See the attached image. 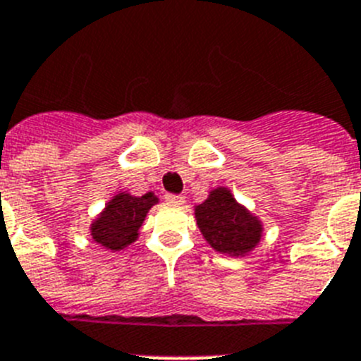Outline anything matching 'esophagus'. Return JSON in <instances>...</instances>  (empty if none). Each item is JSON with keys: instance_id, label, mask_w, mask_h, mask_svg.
Here are the masks:
<instances>
[{"instance_id": "1", "label": "esophagus", "mask_w": 361, "mask_h": 361, "mask_svg": "<svg viewBox=\"0 0 361 361\" xmlns=\"http://www.w3.org/2000/svg\"><path fill=\"white\" fill-rule=\"evenodd\" d=\"M165 202L172 203V205H181L185 202V196H181V194H165Z\"/></svg>"}]
</instances>
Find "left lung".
Masks as SVG:
<instances>
[{
	"label": "left lung",
	"instance_id": "obj_1",
	"mask_svg": "<svg viewBox=\"0 0 361 361\" xmlns=\"http://www.w3.org/2000/svg\"><path fill=\"white\" fill-rule=\"evenodd\" d=\"M196 224L207 243L221 255L243 256L262 240L263 225L236 202L227 187L211 190L209 198L194 209Z\"/></svg>",
	"mask_w": 361,
	"mask_h": 361
}]
</instances>
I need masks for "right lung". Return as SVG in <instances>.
<instances>
[{"label": "right lung", "mask_w": 361, "mask_h": 361, "mask_svg": "<svg viewBox=\"0 0 361 361\" xmlns=\"http://www.w3.org/2000/svg\"><path fill=\"white\" fill-rule=\"evenodd\" d=\"M156 203L158 198L152 192L143 196H133L128 192L116 194L106 203L102 214L92 221L90 236L98 245L109 250L125 249L136 241L147 212Z\"/></svg>", "instance_id": "obj_1"}]
</instances>
